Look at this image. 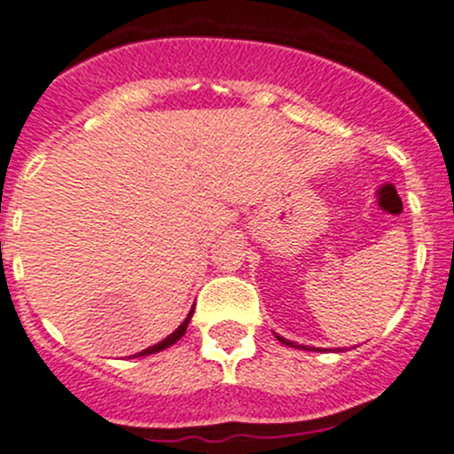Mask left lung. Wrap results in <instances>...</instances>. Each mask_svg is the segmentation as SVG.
Returning <instances> with one entry per match:
<instances>
[{
    "label": "left lung",
    "mask_w": 454,
    "mask_h": 454,
    "mask_svg": "<svg viewBox=\"0 0 454 454\" xmlns=\"http://www.w3.org/2000/svg\"><path fill=\"white\" fill-rule=\"evenodd\" d=\"M278 340H281V342H283V345H290V347H296V345H294V342L286 340V338H281V336H278Z\"/></svg>",
    "instance_id": "obj_1"
}]
</instances>
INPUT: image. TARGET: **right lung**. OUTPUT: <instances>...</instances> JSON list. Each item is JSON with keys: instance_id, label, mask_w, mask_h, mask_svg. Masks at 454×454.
Segmentation results:
<instances>
[{"instance_id": "1", "label": "right lung", "mask_w": 454, "mask_h": 454, "mask_svg": "<svg viewBox=\"0 0 454 454\" xmlns=\"http://www.w3.org/2000/svg\"><path fill=\"white\" fill-rule=\"evenodd\" d=\"M191 316H193V312H191L189 316H186V320L184 323L180 325V327L176 329V332L171 333V336H167L164 338L162 342H158V345H153V347H149V349H145V351H140V354H136V356H149V354H155V351H162V349H167V347H171V345H176L177 340H180L182 336H184V332H186V327H189V320H191ZM134 356V358H136Z\"/></svg>"}]
</instances>
